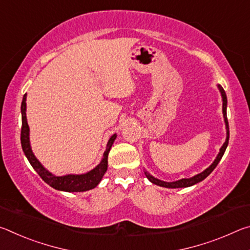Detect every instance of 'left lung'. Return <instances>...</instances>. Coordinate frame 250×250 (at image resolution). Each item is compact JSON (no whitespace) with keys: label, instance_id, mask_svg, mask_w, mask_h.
I'll use <instances>...</instances> for the list:
<instances>
[{"label":"left lung","instance_id":"8db88e82","mask_svg":"<svg viewBox=\"0 0 250 250\" xmlns=\"http://www.w3.org/2000/svg\"><path fill=\"white\" fill-rule=\"evenodd\" d=\"M219 90L222 92V97H223V113H224V119H225V124H226V130H227V138H226V141L224 143L223 146L221 147V151H219V153L217 155V158L215 159V161L213 162V164L209 167H207L205 171H203L200 174H197L195 176L191 177V179H182L179 180L176 182H163V181H160L158 179H155L152 175H150L149 173L146 172V175L147 179L150 180V182H152L153 184H156L159 186H163V188H188V186H192L194 184L198 183V182H201L205 179V177L208 176L215 167H217V164L221 159L223 158L224 153H225V150L227 147L228 145V140H229V126H228V120H227V115H226V105H227V98H226V94L225 91H224L223 88L221 86H218Z\"/></svg>","mask_w":250,"mask_h":250}]
</instances>
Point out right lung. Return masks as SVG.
Segmentation results:
<instances>
[{"label":"right lung","mask_w":250,"mask_h":250,"mask_svg":"<svg viewBox=\"0 0 250 250\" xmlns=\"http://www.w3.org/2000/svg\"><path fill=\"white\" fill-rule=\"evenodd\" d=\"M21 111H22V129H21V143H22V149L25 155L31 163L34 170H35L39 175L52 188L59 189V191L65 192H84L88 189L96 188L99 184V182L103 179L105 171L108 168V154L113 145V141L117 135L113 134L109 139L107 149L104 153V158L101 160L100 164H98L94 170L86 173V174L80 175H65V176H55L47 170H45L44 167L39 162V160L33 154L31 146H29V128L26 120V95H24L22 105H21Z\"/></svg>","instance_id":"1"}]
</instances>
